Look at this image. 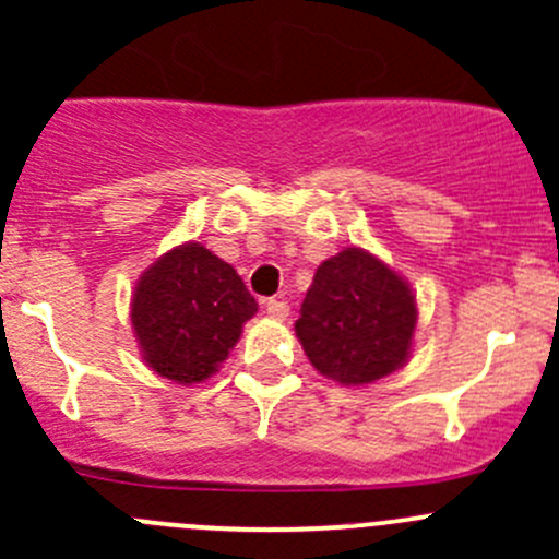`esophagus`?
Returning <instances> with one entry per match:
<instances>
[{
    "label": "esophagus",
    "instance_id": "esophagus-1",
    "mask_svg": "<svg viewBox=\"0 0 559 559\" xmlns=\"http://www.w3.org/2000/svg\"><path fill=\"white\" fill-rule=\"evenodd\" d=\"M264 311L273 316V319H286L289 316V302L281 300V297H270V300H264Z\"/></svg>",
    "mask_w": 559,
    "mask_h": 559
}]
</instances>
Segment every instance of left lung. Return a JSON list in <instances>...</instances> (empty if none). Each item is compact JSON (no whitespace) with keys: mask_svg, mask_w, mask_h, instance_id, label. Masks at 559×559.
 I'll return each instance as SVG.
<instances>
[{"mask_svg":"<svg viewBox=\"0 0 559 559\" xmlns=\"http://www.w3.org/2000/svg\"><path fill=\"white\" fill-rule=\"evenodd\" d=\"M411 286L365 248L319 264L295 332L311 365L343 386H362L403 368L416 330Z\"/></svg>","mask_w":559,"mask_h":559,"instance_id":"obj_1","label":"left lung"}]
</instances>
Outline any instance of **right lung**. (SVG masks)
I'll list each match as a JSON object with an SVG mask.
<instances>
[{
	"mask_svg": "<svg viewBox=\"0 0 559 559\" xmlns=\"http://www.w3.org/2000/svg\"><path fill=\"white\" fill-rule=\"evenodd\" d=\"M253 313L257 300L243 278L200 243H183L156 259L132 295L143 359L175 384L211 379Z\"/></svg>",
	"mask_w": 559,
	"mask_h": 559,
	"instance_id": "right-lung-1",
	"label": "right lung"
}]
</instances>
